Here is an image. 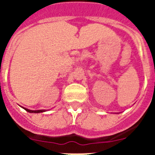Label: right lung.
Wrapping results in <instances>:
<instances>
[{"mask_svg":"<svg viewBox=\"0 0 155 155\" xmlns=\"http://www.w3.org/2000/svg\"><path fill=\"white\" fill-rule=\"evenodd\" d=\"M25 110H26L29 113H42V112H44L45 110H30V109H27V108H25Z\"/></svg>","mask_w":155,"mask_h":155,"instance_id":"1","label":"right lung"}]
</instances>
